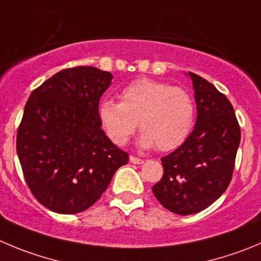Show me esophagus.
<instances>
[{"label": "esophagus", "instance_id": "obj_1", "mask_svg": "<svg viewBox=\"0 0 261 261\" xmlns=\"http://www.w3.org/2000/svg\"><path fill=\"white\" fill-rule=\"evenodd\" d=\"M130 162H131V164L140 165V164H143L144 161H143L142 158H138V157H134V155H130Z\"/></svg>", "mask_w": 261, "mask_h": 261}]
</instances>
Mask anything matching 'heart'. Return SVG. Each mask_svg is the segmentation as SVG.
Wrapping results in <instances>:
<instances>
[{
    "mask_svg": "<svg viewBox=\"0 0 261 261\" xmlns=\"http://www.w3.org/2000/svg\"><path fill=\"white\" fill-rule=\"evenodd\" d=\"M119 99L121 103L106 99L99 106L100 122L114 144L125 145L140 125V147L157 145V149L169 152L180 147L193 131L196 101L188 90L139 79L123 87Z\"/></svg>",
    "mask_w": 261,
    "mask_h": 261,
    "instance_id": "1",
    "label": "heart"
}]
</instances>
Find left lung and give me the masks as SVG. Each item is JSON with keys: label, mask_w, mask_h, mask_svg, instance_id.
I'll list each match as a JSON object with an SVG mask.
<instances>
[{"label": "left lung", "mask_w": 261, "mask_h": 261, "mask_svg": "<svg viewBox=\"0 0 261 261\" xmlns=\"http://www.w3.org/2000/svg\"><path fill=\"white\" fill-rule=\"evenodd\" d=\"M197 104L194 130L161 158L164 176L152 188L160 203L177 215L207 208L232 180L241 130L234 109L213 84L189 72Z\"/></svg>", "instance_id": "left-lung-1"}]
</instances>
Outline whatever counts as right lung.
I'll return each mask as SVG.
<instances>
[{
  "instance_id": "add662e5",
  "label": "right lung",
  "mask_w": 261,
  "mask_h": 261,
  "mask_svg": "<svg viewBox=\"0 0 261 261\" xmlns=\"http://www.w3.org/2000/svg\"><path fill=\"white\" fill-rule=\"evenodd\" d=\"M113 75L95 67L63 69L32 92L16 136L29 189L58 214L87 210L128 154L101 128L99 101Z\"/></svg>"
}]
</instances>
